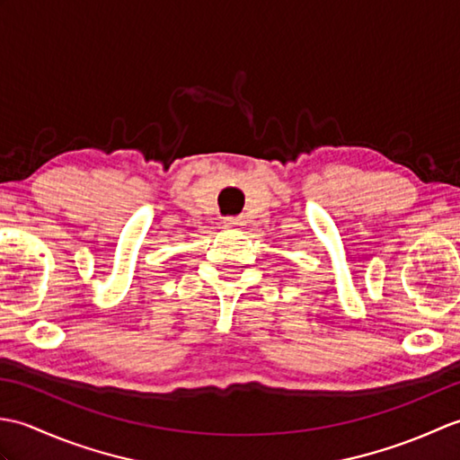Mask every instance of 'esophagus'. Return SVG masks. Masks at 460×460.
<instances>
[{"label":"esophagus","instance_id":"1","mask_svg":"<svg viewBox=\"0 0 460 460\" xmlns=\"http://www.w3.org/2000/svg\"><path fill=\"white\" fill-rule=\"evenodd\" d=\"M239 225H241L239 217H225L223 219V227H227V229H235V227H239Z\"/></svg>","mask_w":460,"mask_h":460}]
</instances>
